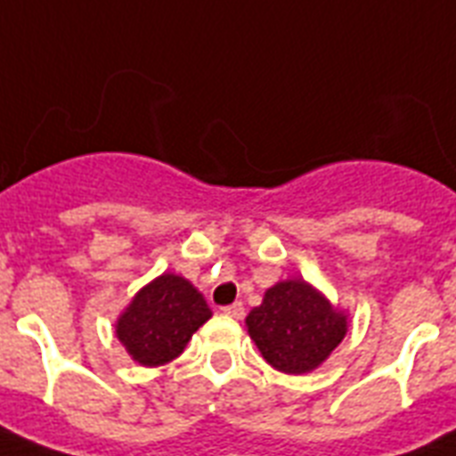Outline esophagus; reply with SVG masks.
Segmentation results:
<instances>
[{
	"label": "esophagus",
	"instance_id": "34e87169",
	"mask_svg": "<svg viewBox=\"0 0 456 456\" xmlns=\"http://www.w3.org/2000/svg\"><path fill=\"white\" fill-rule=\"evenodd\" d=\"M222 312H224L227 317L241 319L243 314H246V307H243V303H232V305H227V307H222Z\"/></svg>",
	"mask_w": 456,
	"mask_h": 456
}]
</instances>
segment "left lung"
Instances as JSON below:
<instances>
[{"label": "left lung", "instance_id": "8db88e82", "mask_svg": "<svg viewBox=\"0 0 456 456\" xmlns=\"http://www.w3.org/2000/svg\"><path fill=\"white\" fill-rule=\"evenodd\" d=\"M246 326L272 367L284 374H305L343 340L347 319L310 284L291 279L265 293L263 305L246 317Z\"/></svg>", "mask_w": 456, "mask_h": 456}]
</instances>
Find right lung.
<instances>
[{
  "instance_id": "1",
  "label": "right lung",
  "mask_w": 456,
  "mask_h": 456,
  "mask_svg": "<svg viewBox=\"0 0 456 456\" xmlns=\"http://www.w3.org/2000/svg\"><path fill=\"white\" fill-rule=\"evenodd\" d=\"M210 314L203 296L186 279L163 274L144 286L118 319V338L132 360L158 367L175 360Z\"/></svg>"
}]
</instances>
